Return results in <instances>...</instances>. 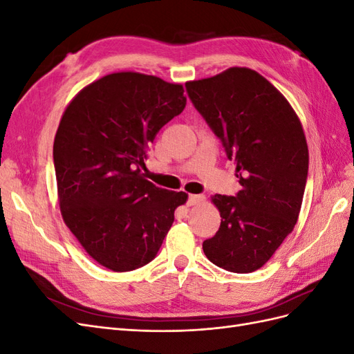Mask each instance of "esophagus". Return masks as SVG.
<instances>
[{"instance_id": "obj_1", "label": "esophagus", "mask_w": 354, "mask_h": 354, "mask_svg": "<svg viewBox=\"0 0 354 354\" xmlns=\"http://www.w3.org/2000/svg\"><path fill=\"white\" fill-rule=\"evenodd\" d=\"M203 199H205V198H203L202 195H189L186 203L189 207H194V205H198V203H201Z\"/></svg>"}]
</instances>
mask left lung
Here are the masks:
<instances>
[{"label":"left lung","mask_w":354,"mask_h":354,"mask_svg":"<svg viewBox=\"0 0 354 354\" xmlns=\"http://www.w3.org/2000/svg\"><path fill=\"white\" fill-rule=\"evenodd\" d=\"M186 91L236 164L242 186L234 196H212L221 224L203 241V252L224 270L251 273L298 220L308 173L301 122L283 95L248 68L187 82Z\"/></svg>","instance_id":"8db88e82"}]
</instances>
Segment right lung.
Wrapping results in <instances>:
<instances>
[{
    "instance_id": "1",
    "label": "right lung",
    "mask_w": 354,
    "mask_h": 354,
    "mask_svg": "<svg viewBox=\"0 0 354 354\" xmlns=\"http://www.w3.org/2000/svg\"><path fill=\"white\" fill-rule=\"evenodd\" d=\"M185 106L183 85L118 72L80 91L62 116L53 146L62 216L113 272L151 263L187 199L143 173L149 143Z\"/></svg>"
}]
</instances>
